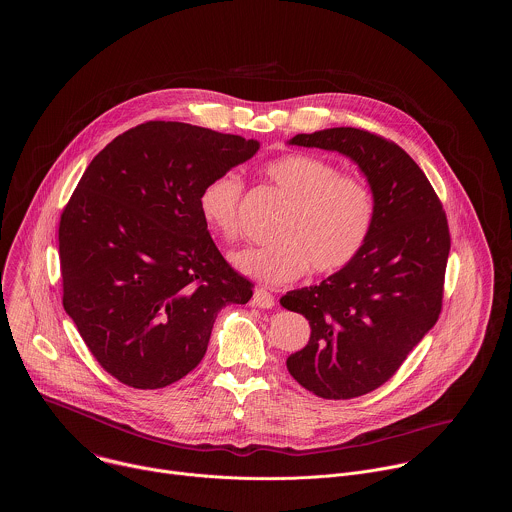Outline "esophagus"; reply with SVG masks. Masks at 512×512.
Segmentation results:
<instances>
[{
  "label": "esophagus",
  "instance_id": "esophagus-1",
  "mask_svg": "<svg viewBox=\"0 0 512 512\" xmlns=\"http://www.w3.org/2000/svg\"><path fill=\"white\" fill-rule=\"evenodd\" d=\"M252 305L260 307V309H272L274 307V295L262 288H258L252 295Z\"/></svg>",
  "mask_w": 512,
  "mask_h": 512
}]
</instances>
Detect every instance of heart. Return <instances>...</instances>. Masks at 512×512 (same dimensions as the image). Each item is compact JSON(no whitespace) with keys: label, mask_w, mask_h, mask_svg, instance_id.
Returning a JSON list of instances; mask_svg holds the SVG:
<instances>
[{"label":"heart","mask_w":512,"mask_h":512,"mask_svg":"<svg viewBox=\"0 0 512 512\" xmlns=\"http://www.w3.org/2000/svg\"><path fill=\"white\" fill-rule=\"evenodd\" d=\"M264 177L288 201L274 226L276 240L242 248L234 268L262 284H286L307 268L317 274L347 266L363 250L374 220L365 181L339 173L331 161L311 153H286L262 167ZM242 179L228 171L211 179L199 195L201 217L222 240L238 236Z\"/></svg>","instance_id":"heart-1"}]
</instances>
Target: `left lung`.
I'll list each match as a JSON object with an SVG mask.
<instances>
[{
  "label": "left lung",
  "instance_id": "left-lung-1",
  "mask_svg": "<svg viewBox=\"0 0 512 512\" xmlns=\"http://www.w3.org/2000/svg\"><path fill=\"white\" fill-rule=\"evenodd\" d=\"M290 144L349 157L372 193L374 220L357 258L319 286L280 299L311 327L309 343L286 361L293 378L327 400L357 398L384 384L436 325L447 219L418 163L380 136L327 128Z\"/></svg>",
  "mask_w": 512,
  "mask_h": 512
}]
</instances>
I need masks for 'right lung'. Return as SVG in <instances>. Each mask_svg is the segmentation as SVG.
<instances>
[{
    "label": "right lung",
    "instance_id": "add662e5",
    "mask_svg": "<svg viewBox=\"0 0 512 512\" xmlns=\"http://www.w3.org/2000/svg\"><path fill=\"white\" fill-rule=\"evenodd\" d=\"M260 142L183 122H146L104 147L61 215L63 305L100 366L153 390L207 353L217 313L252 284L215 246L203 187Z\"/></svg>",
    "mask_w": 512,
    "mask_h": 512
}]
</instances>
